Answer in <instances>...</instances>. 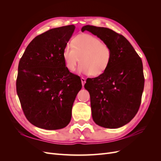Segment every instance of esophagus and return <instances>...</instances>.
<instances>
[{
    "mask_svg": "<svg viewBox=\"0 0 161 161\" xmlns=\"http://www.w3.org/2000/svg\"><path fill=\"white\" fill-rule=\"evenodd\" d=\"M80 79H81V82H82V86H84L85 84V82H86V79H85V78H83V77H81Z\"/></svg>",
    "mask_w": 161,
    "mask_h": 161,
    "instance_id": "obj_1",
    "label": "esophagus"
}]
</instances>
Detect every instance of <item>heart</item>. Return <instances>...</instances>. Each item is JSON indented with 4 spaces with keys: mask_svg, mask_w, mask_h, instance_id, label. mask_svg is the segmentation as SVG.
<instances>
[{
    "mask_svg": "<svg viewBox=\"0 0 161 161\" xmlns=\"http://www.w3.org/2000/svg\"><path fill=\"white\" fill-rule=\"evenodd\" d=\"M65 67L75 72L78 62H81L79 70L85 75L99 76L108 69L112 58L111 47L100 39L90 34L76 36L72 46L67 45L62 52Z\"/></svg>",
    "mask_w": 161,
    "mask_h": 161,
    "instance_id": "heart-1",
    "label": "heart"
}]
</instances>
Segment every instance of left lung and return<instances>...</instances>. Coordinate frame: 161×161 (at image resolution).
Returning <instances> with one entry per match:
<instances>
[{
  "instance_id": "1",
  "label": "left lung",
  "mask_w": 161,
  "mask_h": 161,
  "mask_svg": "<svg viewBox=\"0 0 161 161\" xmlns=\"http://www.w3.org/2000/svg\"><path fill=\"white\" fill-rule=\"evenodd\" d=\"M81 31L97 36L112 52L108 69L85 85L92 119L101 127L120 128L134 118L140 106L144 86L142 60L127 39L109 28L88 25Z\"/></svg>"
}]
</instances>
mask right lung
<instances>
[{"label": "right lung", "mask_w": 161, "mask_h": 161, "mask_svg": "<svg viewBox=\"0 0 161 161\" xmlns=\"http://www.w3.org/2000/svg\"><path fill=\"white\" fill-rule=\"evenodd\" d=\"M75 30L74 25H66L36 36L19 61L17 95L26 118L37 128L59 130L70 121L82 83L66 69L62 52Z\"/></svg>", "instance_id": "1"}]
</instances>
